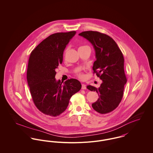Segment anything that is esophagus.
Returning a JSON list of instances; mask_svg holds the SVG:
<instances>
[{
    "instance_id": "34e87169",
    "label": "esophagus",
    "mask_w": 153,
    "mask_h": 153,
    "mask_svg": "<svg viewBox=\"0 0 153 153\" xmlns=\"http://www.w3.org/2000/svg\"><path fill=\"white\" fill-rule=\"evenodd\" d=\"M82 89H86V85L85 84H82Z\"/></svg>"
}]
</instances>
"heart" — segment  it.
Wrapping results in <instances>:
<instances>
[{
    "label": "heart",
    "instance_id": "b5f03b06",
    "mask_svg": "<svg viewBox=\"0 0 153 153\" xmlns=\"http://www.w3.org/2000/svg\"><path fill=\"white\" fill-rule=\"evenodd\" d=\"M81 76H82L81 75Z\"/></svg>",
    "mask_w": 153,
    "mask_h": 153
}]
</instances>
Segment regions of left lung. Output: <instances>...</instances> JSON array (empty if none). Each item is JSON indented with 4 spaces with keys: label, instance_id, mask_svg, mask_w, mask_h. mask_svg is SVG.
<instances>
[{
    "label": "left lung",
    "instance_id": "8db88e82",
    "mask_svg": "<svg viewBox=\"0 0 153 153\" xmlns=\"http://www.w3.org/2000/svg\"><path fill=\"white\" fill-rule=\"evenodd\" d=\"M79 35L93 45L96 59L93 70L102 81L98 88L91 85L87 86L89 90L97 92L99 96L92 104V107L100 114L111 112L121 101L127 81L122 52L116 42L105 34L91 31L82 32Z\"/></svg>",
    "mask_w": 153,
    "mask_h": 153
}]
</instances>
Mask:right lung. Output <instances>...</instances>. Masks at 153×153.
Segmentation results:
<instances>
[{"mask_svg":"<svg viewBox=\"0 0 153 153\" xmlns=\"http://www.w3.org/2000/svg\"><path fill=\"white\" fill-rule=\"evenodd\" d=\"M75 31L52 34L31 52L27 72L28 84L36 107L56 117L67 108L72 96L81 89V82L70 79L64 84L56 80V69L62 64L63 53Z\"/></svg>","mask_w":153,"mask_h":153,"instance_id":"1","label":"right lung"}]
</instances>
